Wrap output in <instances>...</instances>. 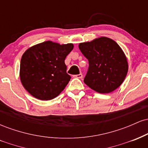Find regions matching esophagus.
Segmentation results:
<instances>
[{"label": "esophagus", "instance_id": "obj_1", "mask_svg": "<svg viewBox=\"0 0 148 148\" xmlns=\"http://www.w3.org/2000/svg\"><path fill=\"white\" fill-rule=\"evenodd\" d=\"M73 76H74V78H78V79H82V78H83V74H76V75H74Z\"/></svg>", "mask_w": 148, "mask_h": 148}]
</instances>
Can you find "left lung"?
<instances>
[{"label": "left lung", "mask_w": 148, "mask_h": 148, "mask_svg": "<svg viewBox=\"0 0 148 148\" xmlns=\"http://www.w3.org/2000/svg\"><path fill=\"white\" fill-rule=\"evenodd\" d=\"M79 47L89 62L84 80L88 87L97 92L109 93L123 84L128 72V63L114 40L101 37L79 44Z\"/></svg>", "instance_id": "1"}]
</instances>
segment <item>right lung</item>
Instances as JSON below:
<instances>
[{
  "mask_svg": "<svg viewBox=\"0 0 148 148\" xmlns=\"http://www.w3.org/2000/svg\"><path fill=\"white\" fill-rule=\"evenodd\" d=\"M73 48L72 44L47 41L28 49L20 64V79L25 89L40 100L56 97L70 81L64 60Z\"/></svg>",
  "mask_w": 148,
  "mask_h": 148,
  "instance_id": "right-lung-1",
  "label": "right lung"
}]
</instances>
